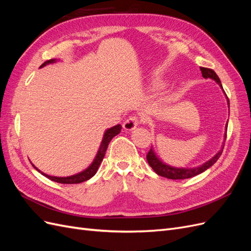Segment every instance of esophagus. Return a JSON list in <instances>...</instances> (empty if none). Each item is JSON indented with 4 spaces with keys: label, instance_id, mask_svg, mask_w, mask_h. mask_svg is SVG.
<instances>
[{
    "label": "esophagus",
    "instance_id": "1",
    "mask_svg": "<svg viewBox=\"0 0 251 251\" xmlns=\"http://www.w3.org/2000/svg\"><path fill=\"white\" fill-rule=\"evenodd\" d=\"M139 125V120L137 116H130L128 117L123 125L124 128L126 131H133L134 128Z\"/></svg>",
    "mask_w": 251,
    "mask_h": 251
}]
</instances>
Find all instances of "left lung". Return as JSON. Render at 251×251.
I'll return each mask as SVG.
<instances>
[{"label":"left lung","mask_w":251,"mask_h":251,"mask_svg":"<svg viewBox=\"0 0 251 251\" xmlns=\"http://www.w3.org/2000/svg\"><path fill=\"white\" fill-rule=\"evenodd\" d=\"M200 70L202 72V76L204 78H211V79L216 80L223 89V87L221 85V80H220L219 76L214 70L209 69V68H204V67H200ZM227 100H228V98H227ZM228 107H229V100H228ZM226 131H227V125H226ZM224 138L226 139V134L224 136ZM223 149H224V147H222L221 151H220L215 157H212L210 160H208L204 164H202L200 166H197V168H194V169H177V168H173V166L165 164L157 158L153 149H151L149 151V153L147 155V160H148L151 168L153 169L154 172L157 175H159V176H162V177H165L168 179H173V180H181V179H187V178L195 177V176H197V175H199V174L203 173L204 171L209 169L211 165H214V163L217 162L220 156H221Z\"/></svg>","instance_id":"obj_1"}]
</instances>
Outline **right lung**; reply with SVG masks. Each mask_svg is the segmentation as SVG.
I'll return each instance as SVG.
<instances>
[{"label": "right lung", "instance_id": "obj_1", "mask_svg": "<svg viewBox=\"0 0 251 251\" xmlns=\"http://www.w3.org/2000/svg\"><path fill=\"white\" fill-rule=\"evenodd\" d=\"M56 62L55 59H49V60H46L42 66H46L48 64H51V63H54ZM121 131V126L120 125H117L115 126H113L111 128H109V130L105 131L104 135H103V139L101 141V144H100V150H98V153L94 159V161L92 162V164H91L89 168L87 170H85L83 172L79 173V174H76V175H73V176H70V177H53V176H49V175H46L42 173L41 171L37 170L35 166L34 168L39 171L42 175H44L45 177H47L48 179L54 181V182H57V183H63V184H76V183H81V182L83 181H87L89 180L90 178H92L94 175L96 174L98 168H100V165L102 161V159L104 157V154H105V151H107L108 149V146L110 141L112 140V138L114 137V136H116L117 134H119Z\"/></svg>", "mask_w": 251, "mask_h": 251}]
</instances>
